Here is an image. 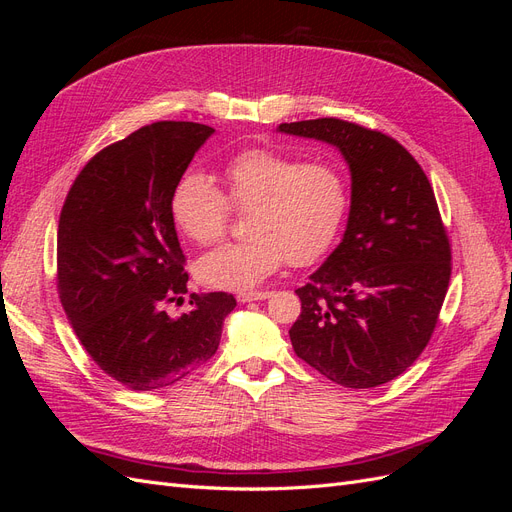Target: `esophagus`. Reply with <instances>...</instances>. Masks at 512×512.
Segmentation results:
<instances>
[{"label": "esophagus", "instance_id": "34e87169", "mask_svg": "<svg viewBox=\"0 0 512 512\" xmlns=\"http://www.w3.org/2000/svg\"><path fill=\"white\" fill-rule=\"evenodd\" d=\"M267 297H271L269 290H250V292H239L237 301L239 303H250V301H262Z\"/></svg>", "mask_w": 512, "mask_h": 512}]
</instances>
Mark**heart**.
<instances>
[{
    "label": "heart",
    "instance_id": "obj_1",
    "mask_svg": "<svg viewBox=\"0 0 512 512\" xmlns=\"http://www.w3.org/2000/svg\"><path fill=\"white\" fill-rule=\"evenodd\" d=\"M226 192L200 170H185L170 192V218L198 245L218 243L232 211H250L245 241L198 260L205 286L250 290L288 260L312 265L331 250L348 213V181L331 162H303L267 147L245 149L224 164Z\"/></svg>",
    "mask_w": 512,
    "mask_h": 512
}]
</instances>
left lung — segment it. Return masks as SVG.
I'll return each mask as SVG.
<instances>
[{
    "instance_id": "left-lung-1",
    "label": "left lung",
    "mask_w": 512,
    "mask_h": 512,
    "mask_svg": "<svg viewBox=\"0 0 512 512\" xmlns=\"http://www.w3.org/2000/svg\"><path fill=\"white\" fill-rule=\"evenodd\" d=\"M280 132L335 145L352 173L344 239L297 290L294 354L335 384L374 389L404 374L438 324L453 265L436 196L389 134L335 117Z\"/></svg>"
}]
</instances>
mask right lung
I'll return each instance as SVG.
<instances>
[{
    "mask_svg": "<svg viewBox=\"0 0 512 512\" xmlns=\"http://www.w3.org/2000/svg\"><path fill=\"white\" fill-rule=\"evenodd\" d=\"M215 130L158 121L91 158L61 207L57 292L94 363L132 391L164 389L220 346L228 292L190 294L188 314L164 307L188 292L170 192Z\"/></svg>",
    "mask_w": 512,
    "mask_h": 512,
    "instance_id": "1",
    "label": "right lung"
}]
</instances>
